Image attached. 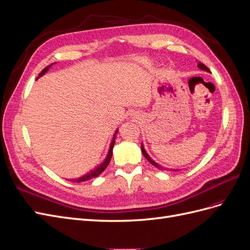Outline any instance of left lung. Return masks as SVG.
Returning <instances> with one entry per match:
<instances>
[{
    "label": "left lung",
    "mask_w": 250,
    "mask_h": 250,
    "mask_svg": "<svg viewBox=\"0 0 250 250\" xmlns=\"http://www.w3.org/2000/svg\"><path fill=\"white\" fill-rule=\"evenodd\" d=\"M198 67L199 69H201V70H204V71H207V72H209V70H208V67L207 66V65H204L202 62H199L198 63ZM142 152H143V154H144V156H145L147 160H148V162H150L151 164H152L153 166H155V167H157V168H160V166H158L154 161H152L151 160V157L148 155V153L146 152L145 151V149H144V146H143V144H142ZM176 171V170H175Z\"/></svg>",
    "instance_id": "left-lung-1"
}]
</instances>
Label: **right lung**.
I'll list each match as a JSON object with an SVG mask.
<instances>
[{
	"instance_id": "add662e5",
	"label": "right lung",
	"mask_w": 250,
	"mask_h": 250,
	"mask_svg": "<svg viewBox=\"0 0 250 250\" xmlns=\"http://www.w3.org/2000/svg\"><path fill=\"white\" fill-rule=\"evenodd\" d=\"M52 64L53 63H51L50 65H48L47 67H44V69L40 73V75H39V77H41V76H42V75L46 73L50 67L52 66ZM37 77V78H39ZM118 133V130L116 131V133H115V135H113V139H112V142H111V144H110V147H109V151H108V154H107V156H106V158H105V161L100 165V166H98V167L96 168V169H94L93 171H90L89 173H87V174H85V175H83L82 177H79V178H76V179H70L71 181H73V183H82V181H86V180H89V179H92V178H95V177H97V176H99L100 174L106 169V167L108 166V164H109V162H110V160H111V156H112V148H113V145H115V142H116V134Z\"/></svg>"
}]
</instances>
